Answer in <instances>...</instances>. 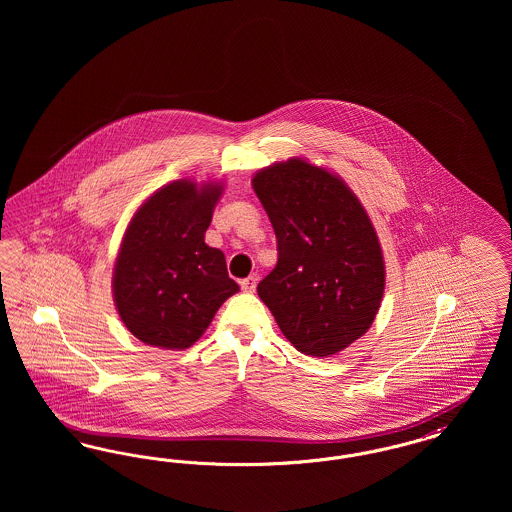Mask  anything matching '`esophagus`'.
I'll return each mask as SVG.
<instances>
[{"instance_id": "34e87169", "label": "esophagus", "mask_w": 512, "mask_h": 512, "mask_svg": "<svg viewBox=\"0 0 512 512\" xmlns=\"http://www.w3.org/2000/svg\"><path fill=\"white\" fill-rule=\"evenodd\" d=\"M257 282H259V276L257 274H251V276H247L244 280H240V286H242V290L244 292H255V288H257Z\"/></svg>"}]
</instances>
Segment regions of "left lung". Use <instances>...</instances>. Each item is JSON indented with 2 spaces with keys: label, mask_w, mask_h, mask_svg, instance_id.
<instances>
[{
  "label": "left lung",
  "mask_w": 512,
  "mask_h": 512,
  "mask_svg": "<svg viewBox=\"0 0 512 512\" xmlns=\"http://www.w3.org/2000/svg\"><path fill=\"white\" fill-rule=\"evenodd\" d=\"M276 234L278 263L257 293L305 355L328 357L370 328L384 295L378 236L338 176L303 159L253 178Z\"/></svg>",
  "instance_id": "obj_1"
}]
</instances>
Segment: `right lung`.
Instances as JSON below:
<instances>
[{
	"label": "right lung",
	"instance_id": "right-lung-1",
	"mask_svg": "<svg viewBox=\"0 0 512 512\" xmlns=\"http://www.w3.org/2000/svg\"><path fill=\"white\" fill-rule=\"evenodd\" d=\"M220 186L176 180L130 222L113 274L124 326L147 345L186 349L201 338L238 284L224 253L205 244Z\"/></svg>",
	"mask_w": 512,
	"mask_h": 512
}]
</instances>
